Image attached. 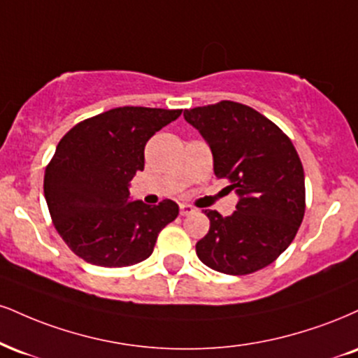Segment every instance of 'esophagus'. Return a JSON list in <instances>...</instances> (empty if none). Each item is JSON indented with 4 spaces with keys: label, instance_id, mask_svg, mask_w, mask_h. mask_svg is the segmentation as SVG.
Returning <instances> with one entry per match:
<instances>
[{
    "label": "esophagus",
    "instance_id": "esophagus-1",
    "mask_svg": "<svg viewBox=\"0 0 358 358\" xmlns=\"http://www.w3.org/2000/svg\"><path fill=\"white\" fill-rule=\"evenodd\" d=\"M192 213H195V208H193L192 205H180V215L187 217V215H192Z\"/></svg>",
    "mask_w": 358,
    "mask_h": 358
}]
</instances>
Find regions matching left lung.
Here are the masks:
<instances>
[{
	"instance_id": "1",
	"label": "left lung",
	"mask_w": 358,
	"mask_h": 358,
	"mask_svg": "<svg viewBox=\"0 0 358 358\" xmlns=\"http://www.w3.org/2000/svg\"><path fill=\"white\" fill-rule=\"evenodd\" d=\"M213 155V171L238 195L236 212L205 210L210 230L196 255L210 268L247 275L265 268L295 238L305 213V175L290 138L257 110L235 101L185 110Z\"/></svg>"
}]
</instances>
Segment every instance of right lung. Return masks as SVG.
I'll return each instance as SVG.
<instances>
[{
	"instance_id": "add662e5",
	"label": "right lung",
	"mask_w": 358,
	"mask_h": 358,
	"mask_svg": "<svg viewBox=\"0 0 358 358\" xmlns=\"http://www.w3.org/2000/svg\"><path fill=\"white\" fill-rule=\"evenodd\" d=\"M182 110L122 106L85 120L59 140L45 171V198L56 231L80 258L128 266L152 255L178 205L130 200V182L145 168V145Z\"/></svg>"
}]
</instances>
